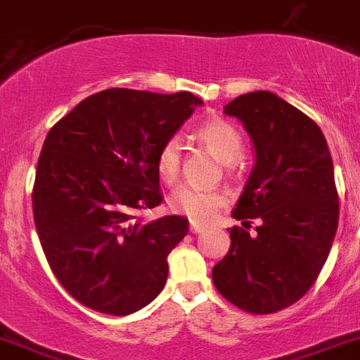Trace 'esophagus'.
I'll return each instance as SVG.
<instances>
[{
	"instance_id": "1",
	"label": "esophagus",
	"mask_w": 360,
	"mask_h": 360,
	"mask_svg": "<svg viewBox=\"0 0 360 360\" xmlns=\"http://www.w3.org/2000/svg\"><path fill=\"white\" fill-rule=\"evenodd\" d=\"M190 232H191V233H200V232H204V225H200V223H197V221H191V223H190Z\"/></svg>"
}]
</instances>
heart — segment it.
I'll list each match as a JSON object with an SVG mask.
<instances>
[{
	"instance_id": "heart-1",
	"label": "heart",
	"mask_w": 360,
	"mask_h": 360,
	"mask_svg": "<svg viewBox=\"0 0 360 360\" xmlns=\"http://www.w3.org/2000/svg\"><path fill=\"white\" fill-rule=\"evenodd\" d=\"M202 144L225 165H232L243 155V139L239 131L223 120L205 121L198 130ZM181 142L169 139L156 155V174L167 184H172L179 176ZM169 207L177 214L188 216L193 221L205 223L225 204L223 193L216 190L195 186H177L167 198Z\"/></svg>"
}]
</instances>
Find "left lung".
I'll list each match as a JSON object with an SVG mask.
<instances>
[{
    "label": "left lung",
    "instance_id": "left-lung-1",
    "mask_svg": "<svg viewBox=\"0 0 360 360\" xmlns=\"http://www.w3.org/2000/svg\"><path fill=\"white\" fill-rule=\"evenodd\" d=\"M223 112L243 123L255 165L232 211L243 226L230 229L212 281L244 311L276 313L311 288L329 257L340 219L333 158L315 121L274 93L240 95Z\"/></svg>",
    "mask_w": 360,
    "mask_h": 360
}]
</instances>
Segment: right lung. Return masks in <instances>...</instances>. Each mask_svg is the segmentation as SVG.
I'll return each instance as SVG.
<instances>
[{
	"instance_id": "add662e5",
	"label": "right lung",
	"mask_w": 360,
	"mask_h": 360,
	"mask_svg": "<svg viewBox=\"0 0 360 360\" xmlns=\"http://www.w3.org/2000/svg\"><path fill=\"white\" fill-rule=\"evenodd\" d=\"M202 103L188 91L105 89L45 137L34 226L54 276L86 308L130 315L165 287L167 257L188 233V219L144 221L137 212L162 204L156 155Z\"/></svg>"
}]
</instances>
